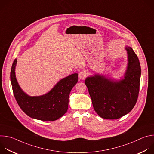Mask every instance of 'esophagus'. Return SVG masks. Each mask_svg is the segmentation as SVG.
Returning a JSON list of instances; mask_svg holds the SVG:
<instances>
[{"label": "esophagus", "mask_w": 154, "mask_h": 154, "mask_svg": "<svg viewBox=\"0 0 154 154\" xmlns=\"http://www.w3.org/2000/svg\"><path fill=\"white\" fill-rule=\"evenodd\" d=\"M86 77V72L85 71H80L79 72V77L80 79H85Z\"/></svg>", "instance_id": "34e87169"}]
</instances>
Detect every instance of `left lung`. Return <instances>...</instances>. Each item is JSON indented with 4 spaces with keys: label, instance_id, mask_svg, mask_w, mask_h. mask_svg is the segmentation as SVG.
Masks as SVG:
<instances>
[{
    "label": "left lung",
    "instance_id": "8db88e82",
    "mask_svg": "<svg viewBox=\"0 0 154 154\" xmlns=\"http://www.w3.org/2000/svg\"><path fill=\"white\" fill-rule=\"evenodd\" d=\"M125 49L128 63L124 79L114 82L96 75L87 77L85 80L95 112L106 119H117L128 113L138 99L140 63L132 48L126 47Z\"/></svg>",
    "mask_w": 154,
    "mask_h": 154
}]
</instances>
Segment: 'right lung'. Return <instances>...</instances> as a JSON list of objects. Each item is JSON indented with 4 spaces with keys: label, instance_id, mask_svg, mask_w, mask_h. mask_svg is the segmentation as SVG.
I'll return each instance as SVG.
<instances>
[{
    "label": "right lung",
    "instance_id": "add662e5",
    "mask_svg": "<svg viewBox=\"0 0 154 154\" xmlns=\"http://www.w3.org/2000/svg\"><path fill=\"white\" fill-rule=\"evenodd\" d=\"M14 60L10 72L14 96L19 107L29 116L41 121H55L66 113L69 96L78 82V74H73L61 79L48 94L41 96H29L20 89L15 76Z\"/></svg>",
    "mask_w": 154,
    "mask_h": 154
}]
</instances>
